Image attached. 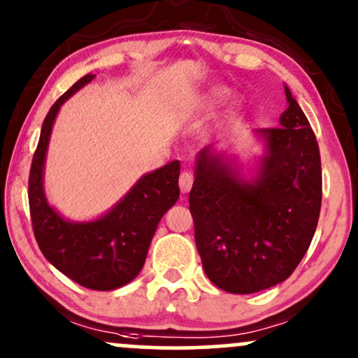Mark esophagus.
Wrapping results in <instances>:
<instances>
[{
    "label": "esophagus",
    "mask_w": 358,
    "mask_h": 358,
    "mask_svg": "<svg viewBox=\"0 0 358 358\" xmlns=\"http://www.w3.org/2000/svg\"><path fill=\"white\" fill-rule=\"evenodd\" d=\"M178 185H180V190L183 193L190 192L192 190V185H193V173L192 171H183L178 178Z\"/></svg>",
    "instance_id": "34e87169"
}]
</instances>
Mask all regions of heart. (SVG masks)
Segmentation results:
<instances>
[{"label": "heart", "mask_w": 358, "mask_h": 358, "mask_svg": "<svg viewBox=\"0 0 358 358\" xmlns=\"http://www.w3.org/2000/svg\"><path fill=\"white\" fill-rule=\"evenodd\" d=\"M225 96H227V89L215 87V89H212L208 94H205L202 104L205 106V108H213V106L219 104V102L224 99Z\"/></svg>", "instance_id": "obj_1"}]
</instances>
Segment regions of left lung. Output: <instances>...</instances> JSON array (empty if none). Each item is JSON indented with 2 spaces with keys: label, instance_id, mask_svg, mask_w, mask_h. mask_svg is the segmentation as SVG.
Returning <instances> with one entry per match:
<instances>
[{
  "label": "left lung",
  "instance_id": "1",
  "mask_svg": "<svg viewBox=\"0 0 358 358\" xmlns=\"http://www.w3.org/2000/svg\"><path fill=\"white\" fill-rule=\"evenodd\" d=\"M286 90L278 126L262 127L266 155L245 182L222 156H196L190 212L195 244L208 279L234 294L276 286L310 248L322 208V159L315 133Z\"/></svg>",
  "mask_w": 358,
  "mask_h": 358
}]
</instances>
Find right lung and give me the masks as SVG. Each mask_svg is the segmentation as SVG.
<instances>
[{"label":"right lung","mask_w":358,"mask_h":358,"mask_svg":"<svg viewBox=\"0 0 358 358\" xmlns=\"http://www.w3.org/2000/svg\"><path fill=\"white\" fill-rule=\"evenodd\" d=\"M92 79L90 73L82 77L48 110L31 159L28 203L35 239L48 262L77 285L109 291L133 281L143 269L158 222L178 200L180 162H171L143 176L101 219L85 224L62 219L45 199V153L60 106Z\"/></svg>","instance_id":"1"}]
</instances>
